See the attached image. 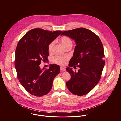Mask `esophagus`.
Listing matches in <instances>:
<instances>
[{"label": "esophagus", "mask_w": 121, "mask_h": 121, "mask_svg": "<svg viewBox=\"0 0 121 121\" xmlns=\"http://www.w3.org/2000/svg\"><path fill=\"white\" fill-rule=\"evenodd\" d=\"M60 69L61 71H65V67H60Z\"/></svg>", "instance_id": "obj_1"}]
</instances>
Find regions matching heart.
<instances>
[{
  "label": "heart",
  "mask_w": 121,
  "mask_h": 121,
  "mask_svg": "<svg viewBox=\"0 0 121 121\" xmlns=\"http://www.w3.org/2000/svg\"><path fill=\"white\" fill-rule=\"evenodd\" d=\"M60 42L62 45L65 48H67L68 47H71L72 45V42L70 40V38H69L67 37L64 36L63 37L61 40ZM55 45V42L53 41L51 42L49 46H48V50L50 52H51L53 50L54 46ZM68 57L64 56H56L54 57L52 59V61L53 63H55L56 64H58L60 65H64L65 63V62L67 60Z\"/></svg>",
  "instance_id": "heart-1"
}]
</instances>
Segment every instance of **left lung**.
Here are the masks:
<instances>
[{
	"label": "left lung",
	"mask_w": 121,
	"mask_h": 121,
	"mask_svg": "<svg viewBox=\"0 0 121 121\" xmlns=\"http://www.w3.org/2000/svg\"><path fill=\"white\" fill-rule=\"evenodd\" d=\"M63 35L70 37L76 44L69 67L66 68L71 75L66 87L72 93L81 96L91 91L100 79L105 65L103 45L99 38L86 28L64 31L61 34ZM76 65L80 68L77 73L71 68Z\"/></svg>",
	"instance_id": "8db88e82"
}]
</instances>
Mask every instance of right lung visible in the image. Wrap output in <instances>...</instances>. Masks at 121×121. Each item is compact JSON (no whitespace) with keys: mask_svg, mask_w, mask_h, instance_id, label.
<instances>
[{"mask_svg":"<svg viewBox=\"0 0 121 121\" xmlns=\"http://www.w3.org/2000/svg\"><path fill=\"white\" fill-rule=\"evenodd\" d=\"M62 32L34 29L27 32L17 46L15 67L17 76L24 89L34 96L48 93L55 78L60 73L57 65L50 64L48 69L41 68L40 65L42 61H47L48 46Z\"/></svg>","mask_w":121,"mask_h":121,"instance_id":"1","label":"right lung"}]
</instances>
